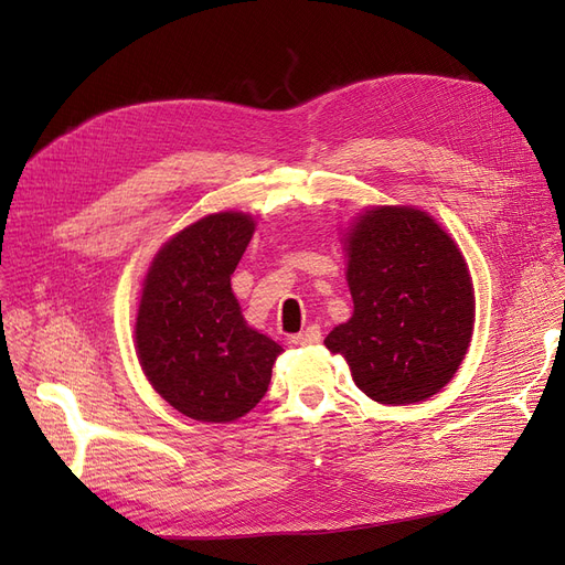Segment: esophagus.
Here are the masks:
<instances>
[{"instance_id":"34e87169","label":"esophagus","mask_w":565,"mask_h":565,"mask_svg":"<svg viewBox=\"0 0 565 565\" xmlns=\"http://www.w3.org/2000/svg\"><path fill=\"white\" fill-rule=\"evenodd\" d=\"M320 339H322L320 328H316V324H311V328L302 330L300 334H295V337H292V343H295V345H316V343H320Z\"/></svg>"}]
</instances>
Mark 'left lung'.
<instances>
[{
	"instance_id": "1",
	"label": "left lung",
	"mask_w": 565,
	"mask_h": 565,
	"mask_svg": "<svg viewBox=\"0 0 565 565\" xmlns=\"http://www.w3.org/2000/svg\"><path fill=\"white\" fill-rule=\"evenodd\" d=\"M352 318L324 345L341 352L373 401L409 405L437 394L465 360L473 288L456 243L417 207H373L348 235Z\"/></svg>"
}]
</instances>
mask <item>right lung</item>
<instances>
[{
	"label": "right lung",
	"mask_w": 565,
	"mask_h": 565,
	"mask_svg": "<svg viewBox=\"0 0 565 565\" xmlns=\"http://www.w3.org/2000/svg\"><path fill=\"white\" fill-rule=\"evenodd\" d=\"M254 233L243 213L207 215L158 252L137 316L153 390L185 417L226 424L265 396L281 345L247 328L231 275Z\"/></svg>",
	"instance_id": "add662e5"
}]
</instances>
